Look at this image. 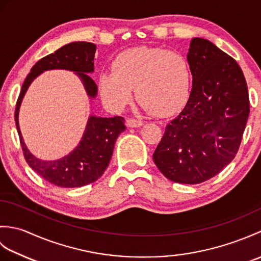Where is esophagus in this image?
<instances>
[{"instance_id":"34e87169","label":"esophagus","mask_w":261,"mask_h":261,"mask_svg":"<svg viewBox=\"0 0 261 261\" xmlns=\"http://www.w3.org/2000/svg\"><path fill=\"white\" fill-rule=\"evenodd\" d=\"M143 124V122L137 119H127L126 120V125L129 127H139Z\"/></svg>"}]
</instances>
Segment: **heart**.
<instances>
[{
    "mask_svg": "<svg viewBox=\"0 0 261 261\" xmlns=\"http://www.w3.org/2000/svg\"><path fill=\"white\" fill-rule=\"evenodd\" d=\"M190 83V66L181 55L140 47L116 57L113 70L102 71L98 91L109 109L121 111L134 99L137 88L143 110L169 116L185 103Z\"/></svg>",
    "mask_w": 261,
    "mask_h": 261,
    "instance_id": "heart-1",
    "label": "heart"
}]
</instances>
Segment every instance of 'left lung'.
<instances>
[{"instance_id": "8db88e82", "label": "left lung", "mask_w": 261, "mask_h": 261, "mask_svg": "<svg viewBox=\"0 0 261 261\" xmlns=\"http://www.w3.org/2000/svg\"><path fill=\"white\" fill-rule=\"evenodd\" d=\"M187 62L190 97L166 125L153 162L169 180L198 184L233 160L250 110L245 76L228 54L206 39L193 38Z\"/></svg>"}]
</instances>
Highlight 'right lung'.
Returning <instances> with one entry per match:
<instances>
[{"instance_id":"add662e5","label":"right lung","mask_w":261,"mask_h":261,"mask_svg":"<svg viewBox=\"0 0 261 261\" xmlns=\"http://www.w3.org/2000/svg\"><path fill=\"white\" fill-rule=\"evenodd\" d=\"M95 51L96 46L94 43L75 41L43 57L31 68L16 102L14 120L27 163L39 176L56 186L82 187L97 180L108 168L116 139L125 130L124 119L121 116L101 118L90 115L84 134L74 150L56 160H42L30 152L20 131L19 111L22 99L39 75L54 69L74 71L84 86L87 96L91 99L95 98L97 85L88 75L94 71Z\"/></svg>"}]
</instances>
